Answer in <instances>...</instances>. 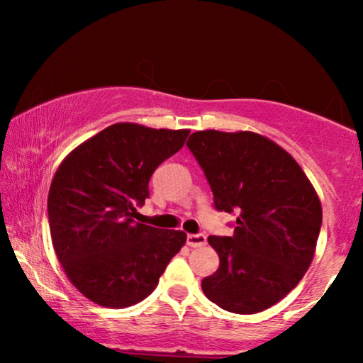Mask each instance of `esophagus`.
<instances>
[{"label":"esophagus","instance_id":"obj_1","mask_svg":"<svg viewBox=\"0 0 363 363\" xmlns=\"http://www.w3.org/2000/svg\"><path fill=\"white\" fill-rule=\"evenodd\" d=\"M186 245L190 247H201L206 245V236L205 235H188L186 236Z\"/></svg>","mask_w":363,"mask_h":363}]
</instances>
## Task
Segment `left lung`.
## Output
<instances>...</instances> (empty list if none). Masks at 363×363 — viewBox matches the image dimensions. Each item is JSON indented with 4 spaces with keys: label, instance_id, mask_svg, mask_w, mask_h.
Masks as SVG:
<instances>
[{
    "label": "left lung",
    "instance_id": "8db88e82",
    "mask_svg": "<svg viewBox=\"0 0 363 363\" xmlns=\"http://www.w3.org/2000/svg\"><path fill=\"white\" fill-rule=\"evenodd\" d=\"M220 211H238L233 236H210L220 256L205 296L256 314L289 294L309 269L322 225L317 191L291 153L256 132L200 130L186 142Z\"/></svg>",
    "mask_w": 363,
    "mask_h": 363
}]
</instances>
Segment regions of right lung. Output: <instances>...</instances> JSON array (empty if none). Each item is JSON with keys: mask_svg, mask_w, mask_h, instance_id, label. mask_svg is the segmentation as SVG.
Here are the masks:
<instances>
[{"mask_svg": "<svg viewBox=\"0 0 363 363\" xmlns=\"http://www.w3.org/2000/svg\"><path fill=\"white\" fill-rule=\"evenodd\" d=\"M188 133L118 122L57 167L48 196L52 246L67 279L89 301L108 309L143 301L185 246L186 233L133 218L152 173L180 150Z\"/></svg>", "mask_w": 363, "mask_h": 363, "instance_id": "obj_1", "label": "right lung"}]
</instances>
